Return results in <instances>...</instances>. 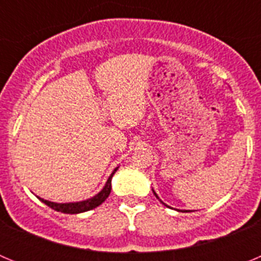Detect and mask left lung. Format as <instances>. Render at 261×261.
Here are the masks:
<instances>
[{
	"mask_svg": "<svg viewBox=\"0 0 261 261\" xmlns=\"http://www.w3.org/2000/svg\"><path fill=\"white\" fill-rule=\"evenodd\" d=\"M153 192H154V191H153ZM154 195H155V197H156V199H159V197H158V196H156V193L155 192H154ZM162 204H165V202H162ZM166 205V204H165ZM166 206H167V205H166ZM187 212V211H186Z\"/></svg>",
	"mask_w": 261,
	"mask_h": 261,
	"instance_id": "8db88e82",
	"label": "left lung"
}]
</instances>
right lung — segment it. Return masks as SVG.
I'll use <instances>...</instances> for the list:
<instances>
[{
	"label": "right lung",
	"instance_id": "add662e5",
	"mask_svg": "<svg viewBox=\"0 0 261 261\" xmlns=\"http://www.w3.org/2000/svg\"><path fill=\"white\" fill-rule=\"evenodd\" d=\"M116 171H117V167L115 168L114 171H112V174L110 175L107 183H106V186L103 187V190L100 191L98 195H95L94 197H91V199L85 200V201L65 202V204H59V202L48 201V200L40 199V197H38V199L40 200L41 202H44L45 205H48L49 208L55 209V211H57V212H61V213L77 214V213H84V212L91 211V209L99 206V205L102 204V202L105 201L106 199H107L108 196H110V193H111V179H112V176H114V174Z\"/></svg>",
	"mask_w": 261,
	"mask_h": 261
}]
</instances>
